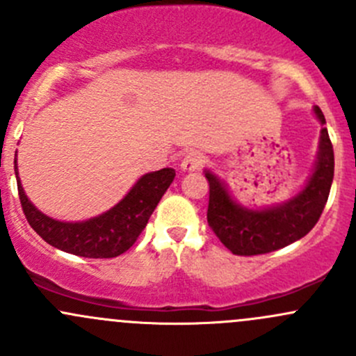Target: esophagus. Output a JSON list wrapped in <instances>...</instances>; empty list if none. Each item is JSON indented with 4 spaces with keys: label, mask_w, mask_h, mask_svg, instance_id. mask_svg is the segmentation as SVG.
I'll use <instances>...</instances> for the list:
<instances>
[{
    "label": "esophagus",
    "mask_w": 356,
    "mask_h": 356,
    "mask_svg": "<svg viewBox=\"0 0 356 356\" xmlns=\"http://www.w3.org/2000/svg\"><path fill=\"white\" fill-rule=\"evenodd\" d=\"M204 163V158L200 152H189L182 160L181 168L184 172H198Z\"/></svg>",
    "instance_id": "esophagus-1"
}]
</instances>
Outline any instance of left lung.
<instances>
[{
    "label": "left lung",
    "instance_id": "obj_1",
    "mask_svg": "<svg viewBox=\"0 0 356 356\" xmlns=\"http://www.w3.org/2000/svg\"><path fill=\"white\" fill-rule=\"evenodd\" d=\"M314 113L322 125L317 158L303 188L289 200L270 207H245L232 198L217 174L204 168L210 184L208 224L234 254L251 257L281 250L307 236L321 218L334 179V152L324 113L318 106H314Z\"/></svg>",
    "mask_w": 356,
    "mask_h": 356
}]
</instances>
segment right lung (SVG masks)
Here are the masks:
<instances>
[{"label": "right lung", "mask_w": 356, "mask_h": 356, "mask_svg": "<svg viewBox=\"0 0 356 356\" xmlns=\"http://www.w3.org/2000/svg\"><path fill=\"white\" fill-rule=\"evenodd\" d=\"M20 203L31 227L48 245L84 258H113L127 251L148 224L158 201L175 177L174 168H161L141 175L127 195L110 210L82 222L48 217L25 195L15 160Z\"/></svg>", "instance_id": "right-lung-1"}]
</instances>
